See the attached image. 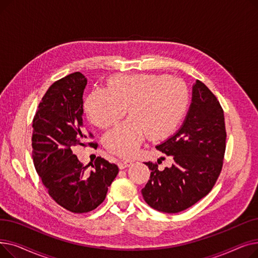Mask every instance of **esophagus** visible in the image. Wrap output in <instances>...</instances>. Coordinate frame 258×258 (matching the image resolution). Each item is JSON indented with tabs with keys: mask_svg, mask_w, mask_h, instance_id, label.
Returning <instances> with one entry per match:
<instances>
[{
	"mask_svg": "<svg viewBox=\"0 0 258 258\" xmlns=\"http://www.w3.org/2000/svg\"><path fill=\"white\" fill-rule=\"evenodd\" d=\"M133 164V161L131 160H122L118 163V166L120 169H124L126 167H130Z\"/></svg>",
	"mask_w": 258,
	"mask_h": 258,
	"instance_id": "esophagus-1",
	"label": "esophagus"
}]
</instances>
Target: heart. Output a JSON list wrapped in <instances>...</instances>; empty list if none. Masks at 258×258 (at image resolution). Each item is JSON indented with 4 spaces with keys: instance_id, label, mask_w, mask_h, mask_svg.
Returning <instances> with one entry per match:
<instances>
[{
    "instance_id": "1",
    "label": "heart",
    "mask_w": 258,
    "mask_h": 258,
    "mask_svg": "<svg viewBox=\"0 0 258 258\" xmlns=\"http://www.w3.org/2000/svg\"><path fill=\"white\" fill-rule=\"evenodd\" d=\"M189 105V91L180 79L168 75H115L106 89L94 90L85 101V112L92 123L110 127L126 113L131 118L105 134L106 150L131 158L150 135L154 140L169 137L178 128Z\"/></svg>"
}]
</instances>
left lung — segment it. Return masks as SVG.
Returning a JSON list of instances; mask_svg holds the SVG:
<instances>
[{
	"label": "left lung",
	"instance_id": "obj_1",
	"mask_svg": "<svg viewBox=\"0 0 258 258\" xmlns=\"http://www.w3.org/2000/svg\"><path fill=\"white\" fill-rule=\"evenodd\" d=\"M226 137L224 111L219 100L197 80L182 126L156 146L172 156L173 164L159 170L153 162L144 163L152 170L141 191L144 201L158 211L178 213L206 197L223 167Z\"/></svg>",
	"mask_w": 258,
	"mask_h": 258
}]
</instances>
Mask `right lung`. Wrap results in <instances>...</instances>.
<instances>
[{"mask_svg":"<svg viewBox=\"0 0 258 258\" xmlns=\"http://www.w3.org/2000/svg\"><path fill=\"white\" fill-rule=\"evenodd\" d=\"M88 80L75 72L55 81L46 92L33 118L32 159L49 196L74 213H86L104 201L118 166L97 157L88 170L72 147L84 145L83 95ZM92 136V134H90ZM97 147V143H89Z\"/></svg>","mask_w":258,"mask_h":258,"instance_id":"1","label":"right lung"}]
</instances>
